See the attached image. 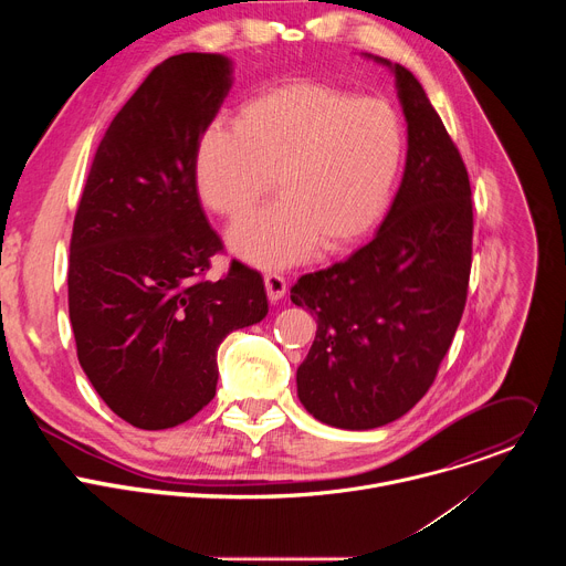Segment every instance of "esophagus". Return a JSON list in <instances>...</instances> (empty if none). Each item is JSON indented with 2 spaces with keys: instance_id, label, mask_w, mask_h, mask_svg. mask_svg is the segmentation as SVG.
I'll use <instances>...</instances> for the list:
<instances>
[{
  "instance_id": "34e87169",
  "label": "esophagus",
  "mask_w": 566,
  "mask_h": 566,
  "mask_svg": "<svg viewBox=\"0 0 566 566\" xmlns=\"http://www.w3.org/2000/svg\"><path fill=\"white\" fill-rule=\"evenodd\" d=\"M264 284H266V293H269V300L271 302H277L284 297L286 293V280L277 273H266L264 275Z\"/></svg>"
}]
</instances>
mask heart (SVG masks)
Instances as JSON below:
<instances>
[{
	"mask_svg": "<svg viewBox=\"0 0 566 566\" xmlns=\"http://www.w3.org/2000/svg\"><path fill=\"white\" fill-rule=\"evenodd\" d=\"M406 132L391 105L295 80L239 105L234 125H210L195 145L201 201L234 219L271 188L280 199L237 221L230 249L264 269L336 253L363 239L391 197Z\"/></svg>",
	"mask_w": 566,
	"mask_h": 566,
	"instance_id": "1",
	"label": "heart"
}]
</instances>
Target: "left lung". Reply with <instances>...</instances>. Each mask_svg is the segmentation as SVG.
Here are the masks:
<instances>
[{
  "instance_id": "1",
  "label": "left lung",
  "mask_w": 566,
  "mask_h": 566,
  "mask_svg": "<svg viewBox=\"0 0 566 566\" xmlns=\"http://www.w3.org/2000/svg\"><path fill=\"white\" fill-rule=\"evenodd\" d=\"M367 57L396 77L406 172L369 244L291 289L317 322L297 396L343 430L387 426L426 396L459 327L472 264V192L457 145L412 71Z\"/></svg>"
}]
</instances>
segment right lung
Listing matches in <instances>:
<instances>
[{
	"label": "right lung",
	"instance_id": "1",
	"mask_svg": "<svg viewBox=\"0 0 566 566\" xmlns=\"http://www.w3.org/2000/svg\"><path fill=\"white\" fill-rule=\"evenodd\" d=\"M232 87V62H160L105 132L80 199L69 255L77 360L107 408L140 430L192 419L214 398L217 349L269 313L264 280L232 262L210 228L192 154Z\"/></svg>",
	"mask_w": 566,
	"mask_h": 566
}]
</instances>
